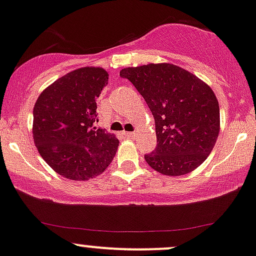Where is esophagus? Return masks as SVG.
I'll return each instance as SVG.
<instances>
[{
  "instance_id": "1",
  "label": "esophagus",
  "mask_w": 256,
  "mask_h": 256,
  "mask_svg": "<svg viewBox=\"0 0 256 256\" xmlns=\"http://www.w3.org/2000/svg\"><path fill=\"white\" fill-rule=\"evenodd\" d=\"M124 134L128 136V138H134V136H136V134L134 133V132H124Z\"/></svg>"
}]
</instances>
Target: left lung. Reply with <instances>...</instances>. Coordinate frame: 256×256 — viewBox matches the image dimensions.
Segmentation results:
<instances>
[{"label": "left lung", "mask_w": 256, "mask_h": 256, "mask_svg": "<svg viewBox=\"0 0 256 256\" xmlns=\"http://www.w3.org/2000/svg\"><path fill=\"white\" fill-rule=\"evenodd\" d=\"M155 118L158 146L145 161L161 174L184 176L210 155L220 133L215 92L193 73L171 63L123 68Z\"/></svg>", "instance_id": "left-lung-1"}]
</instances>
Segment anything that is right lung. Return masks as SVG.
<instances>
[{
  "instance_id": "1",
  "label": "right lung",
  "mask_w": 256,
  "mask_h": 256,
  "mask_svg": "<svg viewBox=\"0 0 256 256\" xmlns=\"http://www.w3.org/2000/svg\"><path fill=\"white\" fill-rule=\"evenodd\" d=\"M108 82L101 67H82L48 85L34 106L32 138L48 166L72 180H89L108 167L116 136L95 127L96 100Z\"/></svg>"
}]
</instances>
